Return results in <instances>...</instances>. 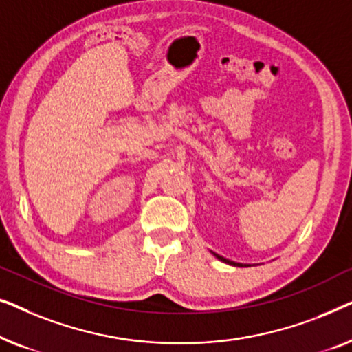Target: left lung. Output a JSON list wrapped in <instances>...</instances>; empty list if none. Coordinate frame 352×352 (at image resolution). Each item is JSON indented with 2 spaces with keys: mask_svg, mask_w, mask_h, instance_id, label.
Segmentation results:
<instances>
[{
  "mask_svg": "<svg viewBox=\"0 0 352 352\" xmlns=\"http://www.w3.org/2000/svg\"><path fill=\"white\" fill-rule=\"evenodd\" d=\"M216 256H218V258L221 259V261H224V263H228V264H232V266H242V264H237V263H234V261H229V259L219 256V254H216Z\"/></svg>",
  "mask_w": 352,
  "mask_h": 352,
  "instance_id": "left-lung-1",
  "label": "left lung"
}]
</instances>
